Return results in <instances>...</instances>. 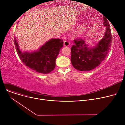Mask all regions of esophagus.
I'll use <instances>...</instances> for the list:
<instances>
[{
	"label": "esophagus",
	"instance_id": "34e87169",
	"mask_svg": "<svg viewBox=\"0 0 125 125\" xmlns=\"http://www.w3.org/2000/svg\"><path fill=\"white\" fill-rule=\"evenodd\" d=\"M69 42L68 41H66L65 40L64 42V45L65 46V47H68V46L69 45Z\"/></svg>",
	"mask_w": 125,
	"mask_h": 125
}]
</instances>
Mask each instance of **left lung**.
<instances>
[{
    "mask_svg": "<svg viewBox=\"0 0 125 125\" xmlns=\"http://www.w3.org/2000/svg\"><path fill=\"white\" fill-rule=\"evenodd\" d=\"M104 26H106L103 38L94 48H89L82 38L75 39L71 48V61L74 68L80 71H90L99 66L106 57L111 45V35L108 20L103 17Z\"/></svg>",
    "mask_w": 125,
    "mask_h": 125,
    "instance_id": "left-lung-1",
    "label": "left lung"
}]
</instances>
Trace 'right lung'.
<instances>
[{
    "mask_svg": "<svg viewBox=\"0 0 125 125\" xmlns=\"http://www.w3.org/2000/svg\"><path fill=\"white\" fill-rule=\"evenodd\" d=\"M15 45L21 61L27 67L40 73H50L56 66V59L63 47V40L52 39L39 49L33 52H23L20 50L16 39Z\"/></svg>",
    "mask_w": 125,
    "mask_h": 125,
    "instance_id": "right-lung-1",
    "label": "right lung"
}]
</instances>
